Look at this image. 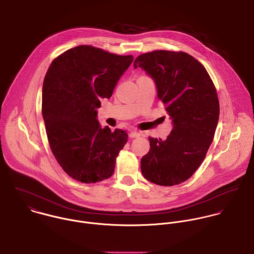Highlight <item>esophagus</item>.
<instances>
[{
  "label": "esophagus",
  "mask_w": 254,
  "mask_h": 254,
  "mask_svg": "<svg viewBox=\"0 0 254 254\" xmlns=\"http://www.w3.org/2000/svg\"><path fill=\"white\" fill-rule=\"evenodd\" d=\"M129 136H130L131 138H138V137H140V136H141V134H140L139 132H137V131L131 130V131H130V133H129Z\"/></svg>",
  "instance_id": "34e87169"
}]
</instances>
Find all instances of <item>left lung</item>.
<instances>
[{"mask_svg": "<svg viewBox=\"0 0 254 254\" xmlns=\"http://www.w3.org/2000/svg\"><path fill=\"white\" fill-rule=\"evenodd\" d=\"M137 67L154 79L173 124L166 140L149 138L142 173L158 185L180 184L200 167L213 142L220 115L216 87L204 66L185 52L145 53L134 61Z\"/></svg>", "mask_w": 254, "mask_h": 254, "instance_id": "1", "label": "left lung"}]
</instances>
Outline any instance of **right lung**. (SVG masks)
<instances>
[{
  "instance_id": "right-lung-1",
  "label": "right lung",
  "mask_w": 254,
  "mask_h": 254,
  "mask_svg": "<svg viewBox=\"0 0 254 254\" xmlns=\"http://www.w3.org/2000/svg\"><path fill=\"white\" fill-rule=\"evenodd\" d=\"M132 62V55L80 45L55 58L46 73L42 116L48 142L58 164L77 181L95 183L114 172L128 134L101 128L96 108Z\"/></svg>"
}]
</instances>
